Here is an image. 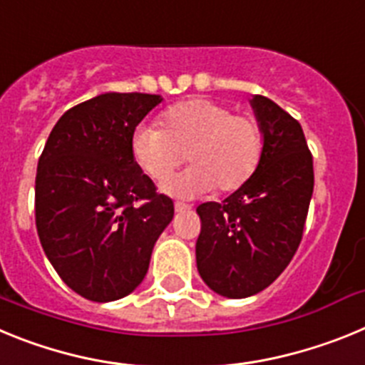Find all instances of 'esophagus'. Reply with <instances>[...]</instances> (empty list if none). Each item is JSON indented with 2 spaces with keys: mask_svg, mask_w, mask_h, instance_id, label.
Instances as JSON below:
<instances>
[{
  "mask_svg": "<svg viewBox=\"0 0 365 365\" xmlns=\"http://www.w3.org/2000/svg\"><path fill=\"white\" fill-rule=\"evenodd\" d=\"M192 206L185 205V202H175V212L177 214H180V212H188Z\"/></svg>",
  "mask_w": 365,
  "mask_h": 365,
  "instance_id": "esophagus-1",
  "label": "esophagus"
}]
</instances>
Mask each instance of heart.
<instances>
[{
  "label": "heart",
  "instance_id": "b5f03b06",
  "mask_svg": "<svg viewBox=\"0 0 365 365\" xmlns=\"http://www.w3.org/2000/svg\"><path fill=\"white\" fill-rule=\"evenodd\" d=\"M163 130L138 125L131 135V157L150 179L166 180L188 159L192 168L168 180L163 192L195 197L215 188L234 192L256 172L263 135L256 118L234 115L215 100L193 98L166 109Z\"/></svg>",
  "mask_w": 365,
  "mask_h": 365
}]
</instances>
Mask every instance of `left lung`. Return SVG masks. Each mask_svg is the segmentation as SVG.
<instances>
[{
    "mask_svg": "<svg viewBox=\"0 0 365 365\" xmlns=\"http://www.w3.org/2000/svg\"><path fill=\"white\" fill-rule=\"evenodd\" d=\"M250 106L263 135L256 172L222 202L197 206V270L212 291L234 299L267 289L291 263L314 188L299 122L267 96L254 95Z\"/></svg>",
    "mask_w": 365,
    "mask_h": 365,
    "instance_id": "1",
    "label": "left lung"
}]
</instances>
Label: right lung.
I'll return each instance as SVG.
<instances>
[{
    "label": "right lung",
    "instance_id": "obj_1",
    "mask_svg": "<svg viewBox=\"0 0 365 365\" xmlns=\"http://www.w3.org/2000/svg\"><path fill=\"white\" fill-rule=\"evenodd\" d=\"M160 95L102 93L66 111L38 160L36 228L51 265L76 294L133 292L173 219V201L131 157V135ZM137 200L145 205L135 207Z\"/></svg>",
    "mask_w": 365,
    "mask_h": 365
}]
</instances>
